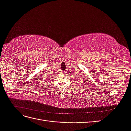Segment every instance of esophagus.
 <instances>
[{
	"label": "esophagus",
	"mask_w": 131,
	"mask_h": 131,
	"mask_svg": "<svg viewBox=\"0 0 131 131\" xmlns=\"http://www.w3.org/2000/svg\"><path fill=\"white\" fill-rule=\"evenodd\" d=\"M61 73L63 74H66L65 72H64V71H61Z\"/></svg>",
	"instance_id": "34e87169"
}]
</instances>
